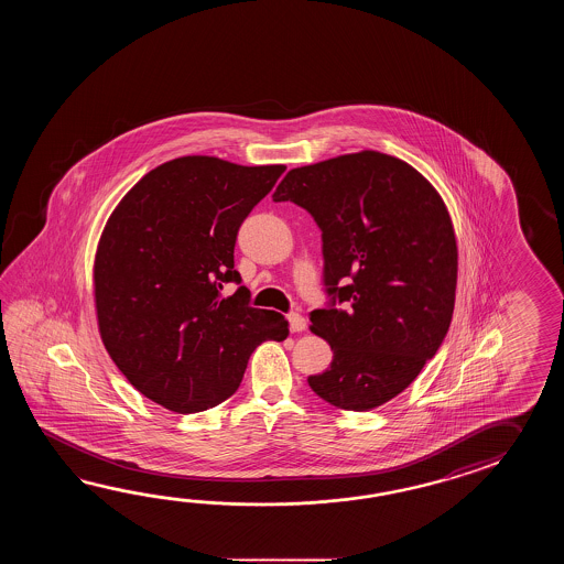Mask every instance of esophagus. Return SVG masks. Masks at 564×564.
<instances>
[{"mask_svg":"<svg viewBox=\"0 0 564 564\" xmlns=\"http://www.w3.org/2000/svg\"><path fill=\"white\" fill-rule=\"evenodd\" d=\"M288 323H290V330L292 333H302V330H306V318L299 314V312H292V314H288Z\"/></svg>","mask_w":564,"mask_h":564,"instance_id":"esophagus-1","label":"esophagus"}]
</instances>
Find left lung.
Masks as SVG:
<instances>
[{
	"label": "left lung",
	"mask_w": 564,
	"mask_h": 564,
	"mask_svg": "<svg viewBox=\"0 0 564 564\" xmlns=\"http://www.w3.org/2000/svg\"><path fill=\"white\" fill-rule=\"evenodd\" d=\"M323 231L324 292L311 330L333 362L308 384L347 411L379 408L415 381L454 314L457 246L432 183L395 156L340 155L288 171L272 195Z\"/></svg>",
	"instance_id": "8db88e82"
}]
</instances>
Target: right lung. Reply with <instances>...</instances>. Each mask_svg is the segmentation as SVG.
I'll list each match as a JSON object with an SVG mask.
<instances>
[{
	"label": "right lung",
	"instance_id": "obj_1",
	"mask_svg": "<svg viewBox=\"0 0 564 564\" xmlns=\"http://www.w3.org/2000/svg\"><path fill=\"white\" fill-rule=\"evenodd\" d=\"M284 165L243 167L180 156L149 171L108 217L95 260L98 330L110 359L144 397L175 413L216 408L240 387L264 340L288 321L250 306L234 248L243 219Z\"/></svg>",
	"mask_w": 564,
	"mask_h": 564
}]
</instances>
